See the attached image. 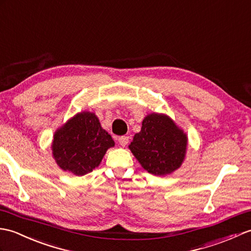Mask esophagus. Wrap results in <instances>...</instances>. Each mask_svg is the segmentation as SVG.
<instances>
[{
    "mask_svg": "<svg viewBox=\"0 0 251 251\" xmlns=\"http://www.w3.org/2000/svg\"><path fill=\"white\" fill-rule=\"evenodd\" d=\"M118 142L122 147H125V146H126L127 143H129V136H119Z\"/></svg>",
    "mask_w": 251,
    "mask_h": 251,
    "instance_id": "esophagus-1",
    "label": "esophagus"
}]
</instances>
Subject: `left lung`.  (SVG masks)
Masks as SVG:
<instances>
[{"label":"left lung","instance_id":"1","mask_svg":"<svg viewBox=\"0 0 251 251\" xmlns=\"http://www.w3.org/2000/svg\"><path fill=\"white\" fill-rule=\"evenodd\" d=\"M187 136L171 118L151 114L129 146L138 162L150 174L165 175L177 170L185 158Z\"/></svg>","mask_w":251,"mask_h":251}]
</instances>
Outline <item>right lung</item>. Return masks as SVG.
<instances>
[{"mask_svg":"<svg viewBox=\"0 0 251 251\" xmlns=\"http://www.w3.org/2000/svg\"><path fill=\"white\" fill-rule=\"evenodd\" d=\"M114 145L113 138L102 129L98 117L83 111L55 132L52 154L63 171L82 176L96 169L106 150Z\"/></svg>","mask_w":251,"mask_h":251,"instance_id":"right-lung-1","label":"right lung"}]
</instances>
